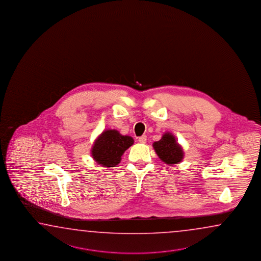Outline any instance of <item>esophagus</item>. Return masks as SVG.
Segmentation results:
<instances>
[{
    "label": "esophagus",
    "instance_id": "34e87169",
    "mask_svg": "<svg viewBox=\"0 0 261 261\" xmlns=\"http://www.w3.org/2000/svg\"><path fill=\"white\" fill-rule=\"evenodd\" d=\"M146 135H143V136H141V137H139L138 141L139 143H146Z\"/></svg>",
    "mask_w": 261,
    "mask_h": 261
}]
</instances>
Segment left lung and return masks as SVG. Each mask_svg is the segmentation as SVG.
<instances>
[{"label": "left lung", "instance_id": "8db88e82", "mask_svg": "<svg viewBox=\"0 0 261 261\" xmlns=\"http://www.w3.org/2000/svg\"><path fill=\"white\" fill-rule=\"evenodd\" d=\"M153 147L159 159L169 166L179 164L184 159L182 147L170 133H164L162 138L153 143Z\"/></svg>", "mask_w": 261, "mask_h": 261}]
</instances>
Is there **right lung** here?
Returning <instances> with one entry per match:
<instances>
[{"label":"right lung","instance_id":"1","mask_svg":"<svg viewBox=\"0 0 261 261\" xmlns=\"http://www.w3.org/2000/svg\"><path fill=\"white\" fill-rule=\"evenodd\" d=\"M133 137L122 135L116 129H107L93 143L92 159L106 168H112L120 163L124 152L133 145Z\"/></svg>","mask_w":261,"mask_h":261}]
</instances>
